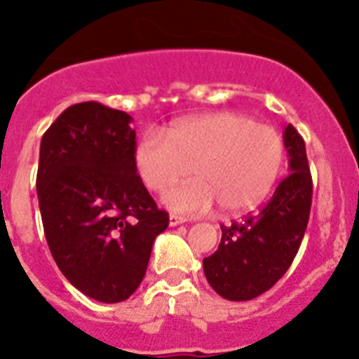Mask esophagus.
I'll return each instance as SVG.
<instances>
[{"mask_svg": "<svg viewBox=\"0 0 359 359\" xmlns=\"http://www.w3.org/2000/svg\"><path fill=\"white\" fill-rule=\"evenodd\" d=\"M185 221H187L185 217H182V215H176V214H170V217H169L170 226H177V224H183Z\"/></svg>", "mask_w": 359, "mask_h": 359, "instance_id": "obj_1", "label": "esophagus"}]
</instances>
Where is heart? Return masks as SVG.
Returning a JSON list of instances; mask_svg holds the SVG:
<instances>
[{"label": "heart", "instance_id": "heart-1", "mask_svg": "<svg viewBox=\"0 0 359 359\" xmlns=\"http://www.w3.org/2000/svg\"><path fill=\"white\" fill-rule=\"evenodd\" d=\"M149 190L163 194L191 173L198 180L165 196L177 214H205L217 203L224 214L255 208L273 189L284 142L273 128L236 111H219L174 123L169 138L149 133L135 154Z\"/></svg>", "mask_w": 359, "mask_h": 359}]
</instances>
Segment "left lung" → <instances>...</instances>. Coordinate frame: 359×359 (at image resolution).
I'll list each match as a JSON object with an SVG mask.
<instances>
[{"mask_svg": "<svg viewBox=\"0 0 359 359\" xmlns=\"http://www.w3.org/2000/svg\"><path fill=\"white\" fill-rule=\"evenodd\" d=\"M290 176L255 215L221 226L217 252L203 259L208 284L226 300L243 302L277 284L297 255L306 233L313 198L306 144L293 126L284 129Z\"/></svg>", "mask_w": 359, "mask_h": 359, "instance_id": "1", "label": "left lung"}]
</instances>
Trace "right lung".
<instances>
[{"label":"right lung","instance_id":"obj_1","mask_svg":"<svg viewBox=\"0 0 359 359\" xmlns=\"http://www.w3.org/2000/svg\"><path fill=\"white\" fill-rule=\"evenodd\" d=\"M133 118L98 102L69 106L43 135L37 199L53 261L72 286L104 304L144 280L169 214L136 174Z\"/></svg>","mask_w":359,"mask_h":359}]
</instances>
